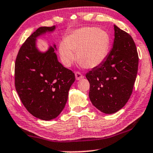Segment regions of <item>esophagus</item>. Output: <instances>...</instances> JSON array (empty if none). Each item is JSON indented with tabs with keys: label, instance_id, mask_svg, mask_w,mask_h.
<instances>
[{
	"label": "esophagus",
	"instance_id": "1",
	"mask_svg": "<svg viewBox=\"0 0 153 153\" xmlns=\"http://www.w3.org/2000/svg\"><path fill=\"white\" fill-rule=\"evenodd\" d=\"M75 77H76V80L78 81V80H80L81 79L83 78V76L81 74L80 72H77L75 73Z\"/></svg>",
	"mask_w": 153,
	"mask_h": 153
}]
</instances>
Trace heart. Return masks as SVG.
Here are the masks:
<instances>
[{
    "instance_id": "heart-1",
    "label": "heart",
    "mask_w": 153,
    "mask_h": 153,
    "mask_svg": "<svg viewBox=\"0 0 153 153\" xmlns=\"http://www.w3.org/2000/svg\"><path fill=\"white\" fill-rule=\"evenodd\" d=\"M110 45L108 33L97 28L86 27L72 31L59 46L62 64L69 67L76 59L86 68L101 65L107 56Z\"/></svg>"
}]
</instances>
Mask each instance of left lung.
<instances>
[{"label":"left lung","instance_id":"8db88e82","mask_svg":"<svg viewBox=\"0 0 153 153\" xmlns=\"http://www.w3.org/2000/svg\"><path fill=\"white\" fill-rule=\"evenodd\" d=\"M114 45L101 65L85 74L90 83L89 98L106 114L121 109L132 93L139 56L132 37L114 25Z\"/></svg>","mask_w":153,"mask_h":153}]
</instances>
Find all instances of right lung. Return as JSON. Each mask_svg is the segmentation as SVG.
<instances>
[{
  "label": "right lung",
  "mask_w": 153,
  "mask_h": 153,
  "mask_svg": "<svg viewBox=\"0 0 153 153\" xmlns=\"http://www.w3.org/2000/svg\"><path fill=\"white\" fill-rule=\"evenodd\" d=\"M56 26L39 27L19 51L15 62V88L28 111L50 120L59 116L68 101L74 74L58 61L56 45L45 51L37 47V39L53 33Z\"/></svg>",
  "instance_id": "add662e5"
}]
</instances>
